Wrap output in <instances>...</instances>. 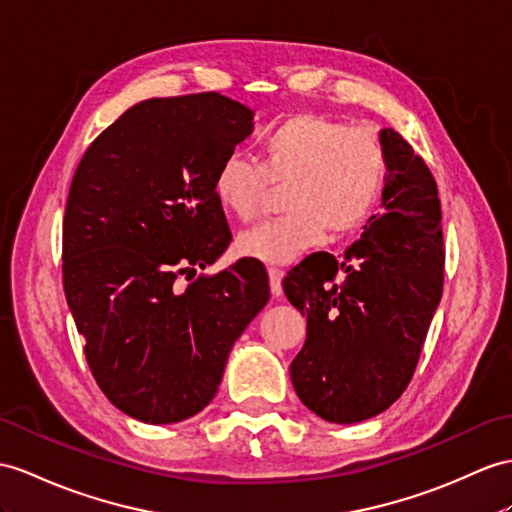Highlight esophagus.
Segmentation results:
<instances>
[{
	"mask_svg": "<svg viewBox=\"0 0 512 512\" xmlns=\"http://www.w3.org/2000/svg\"><path fill=\"white\" fill-rule=\"evenodd\" d=\"M282 278H284V271L280 267H269V282H271V293L273 295H280L282 293Z\"/></svg>",
	"mask_w": 512,
	"mask_h": 512,
	"instance_id": "34e87169",
	"label": "esophagus"
}]
</instances>
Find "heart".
Returning a JSON list of instances; mask_svg holds the SVG:
<instances>
[{
    "label": "heart",
    "instance_id": "b5f03b06",
    "mask_svg": "<svg viewBox=\"0 0 512 512\" xmlns=\"http://www.w3.org/2000/svg\"><path fill=\"white\" fill-rule=\"evenodd\" d=\"M386 149L369 126L321 115H293L260 136V162L228 154L213 178L217 202L236 221L260 217L271 186H286V213L239 236V254L291 263L326 230L347 234L376 208L386 180Z\"/></svg>",
    "mask_w": 512,
    "mask_h": 512
}]
</instances>
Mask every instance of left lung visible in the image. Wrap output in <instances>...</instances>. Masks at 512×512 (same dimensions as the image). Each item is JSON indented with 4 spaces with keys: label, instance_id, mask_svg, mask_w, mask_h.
Listing matches in <instances>:
<instances>
[{
    "label": "left lung",
    "instance_id": "obj_1",
    "mask_svg": "<svg viewBox=\"0 0 512 512\" xmlns=\"http://www.w3.org/2000/svg\"><path fill=\"white\" fill-rule=\"evenodd\" d=\"M380 139L389 162L380 213L341 258L310 254L282 282L306 317L295 393L332 423L376 417L406 391L443 295L436 180L400 132Z\"/></svg>",
    "mask_w": 512,
    "mask_h": 512
}]
</instances>
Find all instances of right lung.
<instances>
[{
    "label": "right lung",
    "mask_w": 512,
    "mask_h": 512,
    "mask_svg": "<svg viewBox=\"0 0 512 512\" xmlns=\"http://www.w3.org/2000/svg\"><path fill=\"white\" fill-rule=\"evenodd\" d=\"M249 132L252 110L226 95L145 99L97 136L71 180L67 304L99 389L139 421L176 423L208 406L271 295L256 258L195 278L232 243L213 178Z\"/></svg>",
    "instance_id": "1"
}]
</instances>
